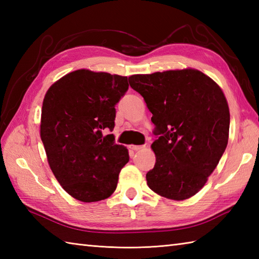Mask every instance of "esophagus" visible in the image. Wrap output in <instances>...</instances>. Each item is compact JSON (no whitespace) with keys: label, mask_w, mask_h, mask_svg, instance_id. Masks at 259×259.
I'll return each instance as SVG.
<instances>
[{"label":"esophagus","mask_w":259,"mask_h":259,"mask_svg":"<svg viewBox=\"0 0 259 259\" xmlns=\"http://www.w3.org/2000/svg\"><path fill=\"white\" fill-rule=\"evenodd\" d=\"M129 148L131 150H134V151H138V150H141V149H144L145 148V146H137V145H130L129 146Z\"/></svg>","instance_id":"1"}]
</instances>
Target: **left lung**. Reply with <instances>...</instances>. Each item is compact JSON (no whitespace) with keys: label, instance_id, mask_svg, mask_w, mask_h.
<instances>
[{"label":"left lung","instance_id":"obj_1","mask_svg":"<svg viewBox=\"0 0 259 259\" xmlns=\"http://www.w3.org/2000/svg\"><path fill=\"white\" fill-rule=\"evenodd\" d=\"M129 83L144 97L159 135L147 185L168 199H188L205 186L228 144L230 114L222 88L191 68L134 74Z\"/></svg>","mask_w":259,"mask_h":259}]
</instances>
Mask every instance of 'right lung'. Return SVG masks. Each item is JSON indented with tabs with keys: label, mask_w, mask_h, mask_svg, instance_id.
<instances>
[{
	"label": "right lung",
	"mask_w": 259,
	"mask_h": 259,
	"mask_svg": "<svg viewBox=\"0 0 259 259\" xmlns=\"http://www.w3.org/2000/svg\"><path fill=\"white\" fill-rule=\"evenodd\" d=\"M128 78L80 69L49 88L42 104L40 136L54 177L76 200L107 199L129 161L114 144L115 108L128 90Z\"/></svg>",
	"instance_id": "obj_1"
}]
</instances>
